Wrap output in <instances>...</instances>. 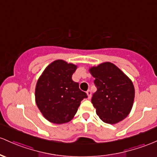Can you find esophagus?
<instances>
[{
    "mask_svg": "<svg viewBox=\"0 0 157 157\" xmlns=\"http://www.w3.org/2000/svg\"><path fill=\"white\" fill-rule=\"evenodd\" d=\"M86 93H87V95H88V98H89V99H90L91 97H92V92H91V91L89 89V90L86 92Z\"/></svg>",
    "mask_w": 157,
    "mask_h": 157,
    "instance_id": "34e87169",
    "label": "esophagus"
}]
</instances>
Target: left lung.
Here are the masks:
<instances>
[{
	"mask_svg": "<svg viewBox=\"0 0 157 157\" xmlns=\"http://www.w3.org/2000/svg\"><path fill=\"white\" fill-rule=\"evenodd\" d=\"M90 72L95 78L97 92L92 103L100 118L107 124H116L129 115L135 97L131 80L117 66L104 63L92 67Z\"/></svg>",
	"mask_w": 157,
	"mask_h": 157,
	"instance_id": "1",
	"label": "left lung"
}]
</instances>
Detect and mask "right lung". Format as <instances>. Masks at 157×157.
<instances>
[{"label": "right lung", "instance_id": "obj_1", "mask_svg": "<svg viewBox=\"0 0 157 157\" xmlns=\"http://www.w3.org/2000/svg\"><path fill=\"white\" fill-rule=\"evenodd\" d=\"M77 66L63 60L51 63L36 86V102L44 118L54 124L70 121L87 94L72 80Z\"/></svg>", "mask_w": 157, "mask_h": 157}]
</instances>
